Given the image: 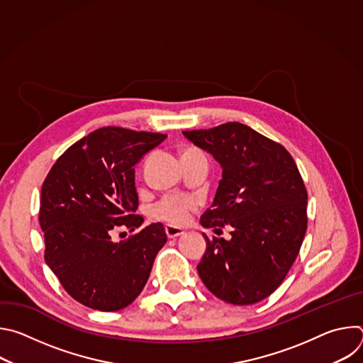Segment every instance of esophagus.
<instances>
[{"instance_id": "esophagus-1", "label": "esophagus", "mask_w": 363, "mask_h": 363, "mask_svg": "<svg viewBox=\"0 0 363 363\" xmlns=\"http://www.w3.org/2000/svg\"><path fill=\"white\" fill-rule=\"evenodd\" d=\"M165 233H167V235H168V238H177V237H179V235H182L184 234V230H181V228H178V227H174V225H165Z\"/></svg>"}]
</instances>
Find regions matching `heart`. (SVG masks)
<instances>
[{"mask_svg": "<svg viewBox=\"0 0 363 363\" xmlns=\"http://www.w3.org/2000/svg\"><path fill=\"white\" fill-rule=\"evenodd\" d=\"M194 150V149H188ZM186 150V152H188ZM198 206V199L186 194H171L164 196L150 208V217L172 225H184L188 223L191 213Z\"/></svg>", "mask_w": 363, "mask_h": 363, "instance_id": "1", "label": "heart"}]
</instances>
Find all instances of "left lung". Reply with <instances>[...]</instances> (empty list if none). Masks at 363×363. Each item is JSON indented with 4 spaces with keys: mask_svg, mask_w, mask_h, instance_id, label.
<instances>
[{
    "mask_svg": "<svg viewBox=\"0 0 363 363\" xmlns=\"http://www.w3.org/2000/svg\"><path fill=\"white\" fill-rule=\"evenodd\" d=\"M182 133L223 168L201 225L231 227V240L203 234L198 274L227 303L262 301L283 283L307 230V191L297 165L284 146L238 122Z\"/></svg>",
    "mask_w": 363,
    "mask_h": 363,
    "instance_id": "8db88e82",
    "label": "left lung"
}]
</instances>
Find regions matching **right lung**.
Listing matches in <instances>:
<instances>
[{
	"mask_svg": "<svg viewBox=\"0 0 363 363\" xmlns=\"http://www.w3.org/2000/svg\"><path fill=\"white\" fill-rule=\"evenodd\" d=\"M167 135L100 128L72 145L41 186L44 260L79 303L116 312L143 290L155 257L167 242L161 223L115 242L112 231L143 223L135 165Z\"/></svg>",
	"mask_w": 363,
	"mask_h": 363,
	"instance_id": "right-lung-1",
	"label": "right lung"
}]
</instances>
